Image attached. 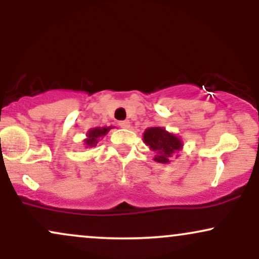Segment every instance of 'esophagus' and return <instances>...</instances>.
Listing matches in <instances>:
<instances>
[{
	"label": "esophagus",
	"instance_id": "34e87169",
	"mask_svg": "<svg viewBox=\"0 0 259 259\" xmlns=\"http://www.w3.org/2000/svg\"><path fill=\"white\" fill-rule=\"evenodd\" d=\"M118 124H119V126L123 127V129H129V127H130V121L129 120H121Z\"/></svg>",
	"mask_w": 259,
	"mask_h": 259
}]
</instances>
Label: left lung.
<instances>
[{
    "instance_id": "obj_1",
    "label": "left lung",
    "mask_w": 259,
    "mask_h": 259,
    "mask_svg": "<svg viewBox=\"0 0 259 259\" xmlns=\"http://www.w3.org/2000/svg\"><path fill=\"white\" fill-rule=\"evenodd\" d=\"M144 142L156 153L153 159L164 164L170 163L173 156H179L178 153L184 146L183 140L179 136L167 132L162 126H152L145 130Z\"/></svg>"
}]
</instances>
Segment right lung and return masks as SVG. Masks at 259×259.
Segmentation results:
<instances>
[{"mask_svg": "<svg viewBox=\"0 0 259 259\" xmlns=\"http://www.w3.org/2000/svg\"><path fill=\"white\" fill-rule=\"evenodd\" d=\"M114 126H97L92 127L86 133V139L84 140L85 147H95L103 136H106L111 129Z\"/></svg>", "mask_w": 259, "mask_h": 259, "instance_id": "obj_1", "label": "right lung"}]
</instances>
